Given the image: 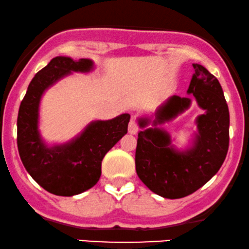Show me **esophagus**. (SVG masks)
Wrapping results in <instances>:
<instances>
[{"instance_id": "34e87169", "label": "esophagus", "mask_w": 249, "mask_h": 249, "mask_svg": "<svg viewBox=\"0 0 249 249\" xmlns=\"http://www.w3.org/2000/svg\"><path fill=\"white\" fill-rule=\"evenodd\" d=\"M128 130H129V133L131 135H136L139 133L140 130V127H139V124L136 122V120L131 119L130 122H129V127H128Z\"/></svg>"}]
</instances>
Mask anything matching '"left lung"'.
I'll return each mask as SVG.
<instances>
[{"label": "left lung", "instance_id": "obj_1", "mask_svg": "<svg viewBox=\"0 0 249 249\" xmlns=\"http://www.w3.org/2000/svg\"><path fill=\"white\" fill-rule=\"evenodd\" d=\"M193 67L195 73L187 92L205 112L196 119L197 134L192 148L186 151L173 148L170 134L157 127L188 109L189 97H171L156 113L153 128L140 131L137 139V176L151 192L165 198L193 194L219 171L228 155L230 113L223 89L203 66ZM139 122L144 128L150 121L140 119Z\"/></svg>", "mask_w": 249, "mask_h": 249}]
</instances>
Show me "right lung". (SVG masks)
<instances>
[{"instance_id":"add662e5","label":"right lung","mask_w":249,"mask_h":249,"mask_svg":"<svg viewBox=\"0 0 249 249\" xmlns=\"http://www.w3.org/2000/svg\"><path fill=\"white\" fill-rule=\"evenodd\" d=\"M93 62L56 56L31 81L17 119V145L21 162L36 182L59 196L81 194L101 176V161L128 131L129 114L107 121H93L71 142L50 148L38 130L39 104L45 90L71 71L89 72Z\"/></svg>"}]
</instances>
